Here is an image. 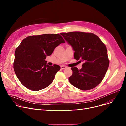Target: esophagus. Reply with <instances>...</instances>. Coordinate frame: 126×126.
Returning <instances> with one entry per match:
<instances>
[{
	"label": "esophagus",
	"mask_w": 126,
	"mask_h": 126,
	"mask_svg": "<svg viewBox=\"0 0 126 126\" xmlns=\"http://www.w3.org/2000/svg\"><path fill=\"white\" fill-rule=\"evenodd\" d=\"M60 67H61V69H65L66 68V66H61Z\"/></svg>",
	"instance_id": "esophagus-1"
}]
</instances>
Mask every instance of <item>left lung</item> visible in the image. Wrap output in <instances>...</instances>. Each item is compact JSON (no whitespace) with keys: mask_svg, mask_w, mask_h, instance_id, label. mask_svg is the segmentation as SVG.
Masks as SVG:
<instances>
[{"mask_svg":"<svg viewBox=\"0 0 126 126\" xmlns=\"http://www.w3.org/2000/svg\"><path fill=\"white\" fill-rule=\"evenodd\" d=\"M61 35L74 50V59L83 61L82 68L72 67L73 74L69 78L74 87L88 90L97 86L103 80L109 65L106 45L96 35L74 31Z\"/></svg>","mask_w":126,"mask_h":126,"instance_id":"1","label":"left lung"}]
</instances>
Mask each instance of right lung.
I'll list each match as a JSON object with an SVG mask.
<instances>
[{
    "mask_svg": "<svg viewBox=\"0 0 126 126\" xmlns=\"http://www.w3.org/2000/svg\"><path fill=\"white\" fill-rule=\"evenodd\" d=\"M62 43L65 41L58 34L29 36L22 41L15 51L13 68L24 86L39 91L52 83L60 67L50 66L45 59Z\"/></svg>",
    "mask_w": 126,
    "mask_h": 126,
    "instance_id": "1",
    "label": "right lung"
}]
</instances>
